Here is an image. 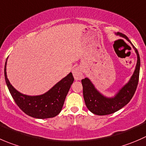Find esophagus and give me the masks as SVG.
Instances as JSON below:
<instances>
[{
	"instance_id": "obj_1",
	"label": "esophagus",
	"mask_w": 146,
	"mask_h": 146,
	"mask_svg": "<svg viewBox=\"0 0 146 146\" xmlns=\"http://www.w3.org/2000/svg\"><path fill=\"white\" fill-rule=\"evenodd\" d=\"M72 74L74 78L76 81L81 80L83 77V73H82V68L79 66H76L72 70Z\"/></svg>"
}]
</instances>
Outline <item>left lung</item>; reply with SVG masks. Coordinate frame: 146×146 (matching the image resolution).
Here are the masks:
<instances>
[{
	"mask_svg": "<svg viewBox=\"0 0 146 146\" xmlns=\"http://www.w3.org/2000/svg\"><path fill=\"white\" fill-rule=\"evenodd\" d=\"M116 35L123 37L131 43L137 54V63L134 72L129 81L112 97H107L100 93L89 78L86 77L82 79L83 96L86 107L92 113L99 116L111 114L122 109L132 99L138 86L141 65V60L138 50L126 35L119 32Z\"/></svg>",
	"mask_w": 146,
	"mask_h": 146,
	"instance_id": "obj_1",
	"label": "left lung"
}]
</instances>
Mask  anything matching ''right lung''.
<instances>
[{"label":"right lung","instance_id":"add662e5","mask_svg":"<svg viewBox=\"0 0 146 146\" xmlns=\"http://www.w3.org/2000/svg\"><path fill=\"white\" fill-rule=\"evenodd\" d=\"M6 65L7 60L4 68L7 86L16 104L24 113L31 117L40 119L54 117L60 113L74 82L72 73L70 72L43 94L29 96L18 92L10 83L7 77Z\"/></svg>","mask_w":146,"mask_h":146}]
</instances>
